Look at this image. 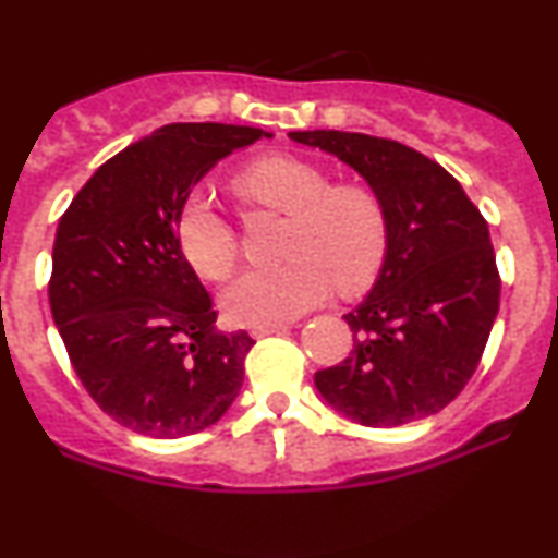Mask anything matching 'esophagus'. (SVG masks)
Wrapping results in <instances>:
<instances>
[{"label": "esophagus", "instance_id": "obj_1", "mask_svg": "<svg viewBox=\"0 0 558 558\" xmlns=\"http://www.w3.org/2000/svg\"><path fill=\"white\" fill-rule=\"evenodd\" d=\"M288 325H259V328H252L254 338H265V336H278V332H286Z\"/></svg>", "mask_w": 558, "mask_h": 558}]
</instances>
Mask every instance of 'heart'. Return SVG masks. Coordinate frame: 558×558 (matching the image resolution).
I'll list each match as a JSON object with an SVG mask.
<instances>
[{"mask_svg": "<svg viewBox=\"0 0 558 558\" xmlns=\"http://www.w3.org/2000/svg\"><path fill=\"white\" fill-rule=\"evenodd\" d=\"M235 191L248 202L291 215L280 267L248 270L222 291L220 304L230 323H291L332 286L343 293L373 283L388 246V217L380 198L364 185H330L328 172L299 157H265L235 178ZM178 246L198 275L222 280L239 257L230 222L202 191L185 196L175 220Z\"/></svg>", "mask_w": 558, "mask_h": 558, "instance_id": "1", "label": "heart"}]
</instances>
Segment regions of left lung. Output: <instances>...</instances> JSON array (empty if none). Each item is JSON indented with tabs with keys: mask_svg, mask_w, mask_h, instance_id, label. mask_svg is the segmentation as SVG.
Returning a JSON list of instances; mask_svg holds the SVG:
<instances>
[{
	"mask_svg": "<svg viewBox=\"0 0 558 558\" xmlns=\"http://www.w3.org/2000/svg\"><path fill=\"white\" fill-rule=\"evenodd\" d=\"M288 138L354 168L388 217L373 291L343 315L354 349L315 373L319 396L367 427L438 414L470 383L498 315L488 222L451 172L399 141L345 131Z\"/></svg>",
	"mask_w": 558,
	"mask_h": 558,
	"instance_id": "left-lung-1",
	"label": "left lung"
}]
</instances>
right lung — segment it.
Segmentation results:
<instances>
[{"label": "right lung", "mask_w": 558, "mask_h": 558, "mask_svg": "<svg viewBox=\"0 0 558 558\" xmlns=\"http://www.w3.org/2000/svg\"><path fill=\"white\" fill-rule=\"evenodd\" d=\"M272 133L170 123L107 159L54 235L49 306L75 375L114 422L151 438L215 425L243 386L246 330L215 328L175 220L209 170Z\"/></svg>", "instance_id": "obj_1"}]
</instances>
